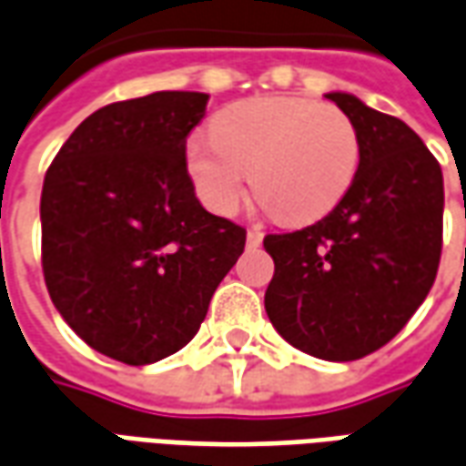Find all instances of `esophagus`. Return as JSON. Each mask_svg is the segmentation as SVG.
<instances>
[{"instance_id": "34e87169", "label": "esophagus", "mask_w": 466, "mask_h": 466, "mask_svg": "<svg viewBox=\"0 0 466 466\" xmlns=\"http://www.w3.org/2000/svg\"><path fill=\"white\" fill-rule=\"evenodd\" d=\"M262 239H264V232L262 229H257V227H252V229L247 232V247H249V249L259 247V244H262Z\"/></svg>"}]
</instances>
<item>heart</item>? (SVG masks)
<instances>
[{"label": "heart", "instance_id": "heart-1", "mask_svg": "<svg viewBox=\"0 0 466 466\" xmlns=\"http://www.w3.org/2000/svg\"><path fill=\"white\" fill-rule=\"evenodd\" d=\"M207 137L187 144V169L202 202L232 214L252 177L272 219L307 224L332 212L357 179L361 137L339 106L302 96H254L224 106Z\"/></svg>", "mask_w": 466, "mask_h": 466}]
</instances>
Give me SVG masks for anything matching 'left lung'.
<instances>
[{
  "instance_id": "1",
  "label": "left lung",
  "mask_w": 466,
  "mask_h": 466,
  "mask_svg": "<svg viewBox=\"0 0 466 466\" xmlns=\"http://www.w3.org/2000/svg\"><path fill=\"white\" fill-rule=\"evenodd\" d=\"M327 99L360 129V172L319 222L264 237L274 259L264 309L297 350L351 361L397 337L430 294L440 269L444 179L401 119L344 92Z\"/></svg>"
}]
</instances>
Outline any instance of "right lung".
Masks as SVG:
<instances>
[{
    "mask_svg": "<svg viewBox=\"0 0 466 466\" xmlns=\"http://www.w3.org/2000/svg\"><path fill=\"white\" fill-rule=\"evenodd\" d=\"M209 95L154 92L76 127L42 187V269L52 302L92 350L152 364L199 332L247 229L209 214L187 137Z\"/></svg>",
    "mask_w": 466,
    "mask_h": 466,
    "instance_id": "obj_1",
    "label": "right lung"
}]
</instances>
